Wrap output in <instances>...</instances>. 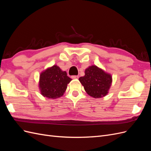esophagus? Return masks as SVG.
<instances>
[{"label": "esophagus", "mask_w": 151, "mask_h": 151, "mask_svg": "<svg viewBox=\"0 0 151 151\" xmlns=\"http://www.w3.org/2000/svg\"><path fill=\"white\" fill-rule=\"evenodd\" d=\"M71 78L73 79H78L79 78V76H72L71 77Z\"/></svg>", "instance_id": "esophagus-1"}]
</instances>
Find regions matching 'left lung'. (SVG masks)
Here are the masks:
<instances>
[{"label": "left lung", "mask_w": 151, "mask_h": 151, "mask_svg": "<svg viewBox=\"0 0 151 151\" xmlns=\"http://www.w3.org/2000/svg\"><path fill=\"white\" fill-rule=\"evenodd\" d=\"M86 92L94 98L106 96L112 83L110 74L96 65L89 66L85 70V76L79 79Z\"/></svg>", "instance_id": "obj_1"}]
</instances>
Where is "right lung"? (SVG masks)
<instances>
[{"instance_id":"add662e5","label":"right lung","mask_w":151,"mask_h":151,"mask_svg":"<svg viewBox=\"0 0 151 151\" xmlns=\"http://www.w3.org/2000/svg\"><path fill=\"white\" fill-rule=\"evenodd\" d=\"M71 80L65 71L54 65L41 73L39 82L41 94L50 99L60 98L65 93Z\"/></svg>"}]
</instances>
